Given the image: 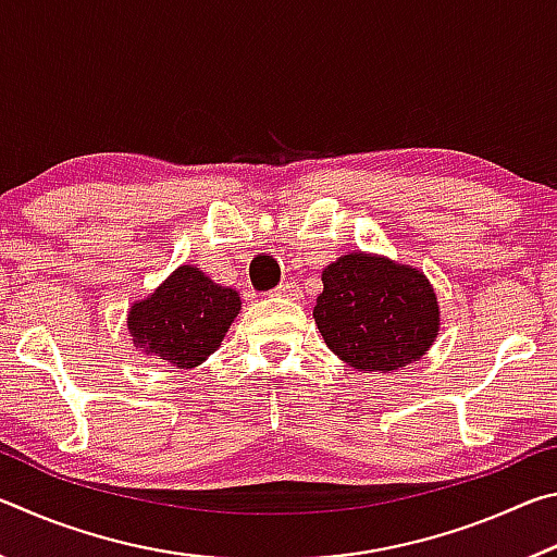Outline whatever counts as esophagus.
I'll return each instance as SVG.
<instances>
[{
  "label": "esophagus",
  "instance_id": "34e87169",
  "mask_svg": "<svg viewBox=\"0 0 557 557\" xmlns=\"http://www.w3.org/2000/svg\"><path fill=\"white\" fill-rule=\"evenodd\" d=\"M272 295L275 297H285V299H299L301 297V289H299V285L297 282H282V285L272 292Z\"/></svg>",
  "mask_w": 557,
  "mask_h": 557
}]
</instances>
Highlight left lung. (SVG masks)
Returning <instances> with one entry per match:
<instances>
[{"label": "left lung", "mask_w": 557, "mask_h": 557, "mask_svg": "<svg viewBox=\"0 0 557 557\" xmlns=\"http://www.w3.org/2000/svg\"><path fill=\"white\" fill-rule=\"evenodd\" d=\"M314 322L326 346L361 371H398L428 351L440 329L435 289L420 270L366 252L324 270Z\"/></svg>", "instance_id": "left-lung-1"}]
</instances>
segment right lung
Masks as SVG:
<instances>
[{"mask_svg": "<svg viewBox=\"0 0 557 557\" xmlns=\"http://www.w3.org/2000/svg\"><path fill=\"white\" fill-rule=\"evenodd\" d=\"M238 312V292L219 287L199 268L182 265L129 309L127 326L145 354L194 369L221 346Z\"/></svg>", "mask_w": 557, "mask_h": 557, "instance_id": "obj_1", "label": "right lung"}]
</instances>
